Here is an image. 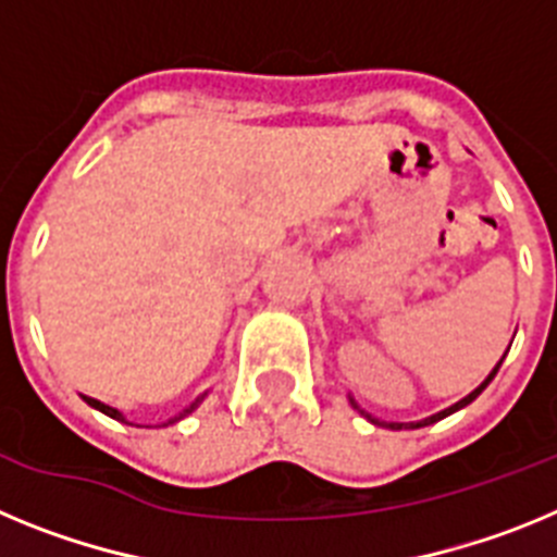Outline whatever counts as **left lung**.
Instances as JSON below:
<instances>
[{"label":"left lung","mask_w":557,"mask_h":557,"mask_svg":"<svg viewBox=\"0 0 557 557\" xmlns=\"http://www.w3.org/2000/svg\"><path fill=\"white\" fill-rule=\"evenodd\" d=\"M502 359H505V354H502ZM502 359H499V362H496V366H494V371H491L488 376L482 379V382H480V387H474V391H471L469 396H462L460 401H457V405L446 407V410L435 412V416H430V418H421V421H410V424H401V421H379L376 416H371V412H368V410H362V407H359L357 401H354V396H351V393H348V401H351V407H354V410L359 412V416H362V418H368V421H371V424H376V426H391V430H418V426H430V424H435V421H441V418L451 416V412H457V410H462V407H466V405H471V401H474V398L480 396V393L485 391V387L491 385V379H494V376H496V371H499Z\"/></svg>","instance_id":"left-lung-1"}]
</instances>
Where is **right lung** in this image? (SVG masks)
I'll use <instances>...</instances> for the list:
<instances>
[{
  "instance_id": "obj_1",
  "label": "right lung",
  "mask_w": 557,
  "mask_h": 557,
  "mask_svg": "<svg viewBox=\"0 0 557 557\" xmlns=\"http://www.w3.org/2000/svg\"><path fill=\"white\" fill-rule=\"evenodd\" d=\"M206 396H209V391H206V393H200V396H198V398H195V401H191V405H189V407H186V410H181V412H178V416H172V418H166V421H164V424H161V426H170V424H175V421H181V418H186V416H189V412H195V410H198V407H200V401H203V398H206ZM83 401H86V405H88V407H95V410L106 412V416H108V418H113V421H122V424L139 426V424H133V421H127V418H125V416H122V412H120V410H116V407H108V405H102V401H97V398H91V396H83Z\"/></svg>"
}]
</instances>
